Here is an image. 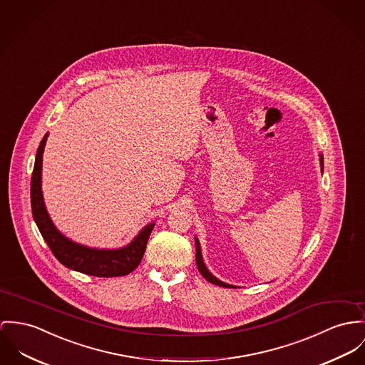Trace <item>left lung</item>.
<instances>
[{
    "mask_svg": "<svg viewBox=\"0 0 365 365\" xmlns=\"http://www.w3.org/2000/svg\"><path fill=\"white\" fill-rule=\"evenodd\" d=\"M319 161H321V169L324 168V157H322V154L319 155ZM196 264L197 268H198V271L201 272V275L207 279L208 282H211V283H214V284H217V286H224V287H235V286H232V284H227V283H225V282L220 281V279H217L208 269H207V267H205V264H204V261H202V255H201V247H200V243H198V239L196 237Z\"/></svg>",
    "mask_w": 365,
    "mask_h": 365,
    "instance_id": "8db88e82",
    "label": "left lung"
}]
</instances>
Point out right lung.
I'll use <instances>...</instances> for the list:
<instances>
[{
  "label": "right lung",
  "instance_id": "1",
  "mask_svg": "<svg viewBox=\"0 0 365 365\" xmlns=\"http://www.w3.org/2000/svg\"><path fill=\"white\" fill-rule=\"evenodd\" d=\"M46 135L37 148L34 168L31 173L30 182V201L31 212L34 222L37 225L43 239L48 245L50 250L56 255V259L73 271L82 272L86 275H93L98 278H113L123 277L130 274L140 264L141 258L145 252V246L150 237V233L154 227V222L144 226L140 233L125 247L113 250H100L82 246L69 240L63 236L56 225L53 224L46 205L41 192V164L43 153L47 141Z\"/></svg>",
  "mask_w": 365,
  "mask_h": 365
}]
</instances>
